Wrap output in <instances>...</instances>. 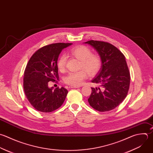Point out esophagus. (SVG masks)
Instances as JSON below:
<instances>
[{
	"label": "esophagus",
	"instance_id": "34e87169",
	"mask_svg": "<svg viewBox=\"0 0 153 153\" xmlns=\"http://www.w3.org/2000/svg\"><path fill=\"white\" fill-rule=\"evenodd\" d=\"M69 88H80V86H70Z\"/></svg>",
	"mask_w": 153,
	"mask_h": 153
}]
</instances>
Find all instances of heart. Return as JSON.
<instances>
[{
    "instance_id": "b5f03b06",
    "label": "heart",
    "mask_w": 153,
    "mask_h": 153,
    "mask_svg": "<svg viewBox=\"0 0 153 153\" xmlns=\"http://www.w3.org/2000/svg\"><path fill=\"white\" fill-rule=\"evenodd\" d=\"M70 53L80 61L79 69L76 72L69 73L64 78V82L71 86H80L88 77V72L91 75L97 73L101 69L102 61L100 56L92 53L89 48L84 45H80L73 48L70 51ZM67 63V56L62 54L59 58L57 62V67L59 71H63L65 69Z\"/></svg>"
}]
</instances>
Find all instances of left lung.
Wrapping results in <instances>:
<instances>
[{
    "label": "left lung",
    "instance_id": "8db88e82",
    "mask_svg": "<svg viewBox=\"0 0 153 153\" xmlns=\"http://www.w3.org/2000/svg\"><path fill=\"white\" fill-rule=\"evenodd\" d=\"M85 43L96 49L102 61L100 72L92 80L100 87L92 88L88 102L98 111H110L122 102L129 91L131 77L125 56L116 46L106 42L91 40Z\"/></svg>",
    "mask_w": 153,
    "mask_h": 153
}]
</instances>
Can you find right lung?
Masks as SVG:
<instances>
[{
    "instance_id": "add662e5",
    "label": "right lung",
    "mask_w": 153,
    "mask_h": 153,
    "mask_svg": "<svg viewBox=\"0 0 153 153\" xmlns=\"http://www.w3.org/2000/svg\"><path fill=\"white\" fill-rule=\"evenodd\" d=\"M71 44L56 43L45 46L33 53L26 65L23 79L24 93L31 105L39 111H53L64 102L68 91L63 87L52 91V88L48 87V82L58 79L59 55Z\"/></svg>"
}]
</instances>
